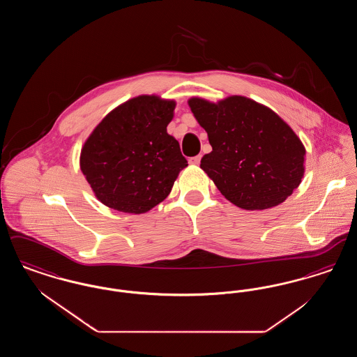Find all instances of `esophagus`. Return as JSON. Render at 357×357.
Listing matches in <instances>:
<instances>
[{
    "mask_svg": "<svg viewBox=\"0 0 357 357\" xmlns=\"http://www.w3.org/2000/svg\"><path fill=\"white\" fill-rule=\"evenodd\" d=\"M201 155H197V156H192V158H190L188 159V163L190 165H194V166H197V165H199L201 163Z\"/></svg>",
    "mask_w": 357,
    "mask_h": 357,
    "instance_id": "34e87169",
    "label": "esophagus"
}]
</instances>
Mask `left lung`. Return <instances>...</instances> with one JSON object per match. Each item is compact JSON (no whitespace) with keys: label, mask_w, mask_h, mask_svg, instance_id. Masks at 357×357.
I'll return each mask as SVG.
<instances>
[{"label":"left lung","mask_w":357,"mask_h":357,"mask_svg":"<svg viewBox=\"0 0 357 357\" xmlns=\"http://www.w3.org/2000/svg\"><path fill=\"white\" fill-rule=\"evenodd\" d=\"M187 102L213 147L201 169L227 201L245 210H265L282 204L300 186L305 147L269 107L239 95Z\"/></svg>","instance_id":"left-lung-1"}]
</instances>
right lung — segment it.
<instances>
[{"mask_svg":"<svg viewBox=\"0 0 357 357\" xmlns=\"http://www.w3.org/2000/svg\"><path fill=\"white\" fill-rule=\"evenodd\" d=\"M176 102L140 95L114 108L86 137L80 169L95 197L109 208L144 214L163 202L187 167L167 132Z\"/></svg>","mask_w":357,"mask_h":357,"instance_id":"add662e5","label":"right lung"}]
</instances>
